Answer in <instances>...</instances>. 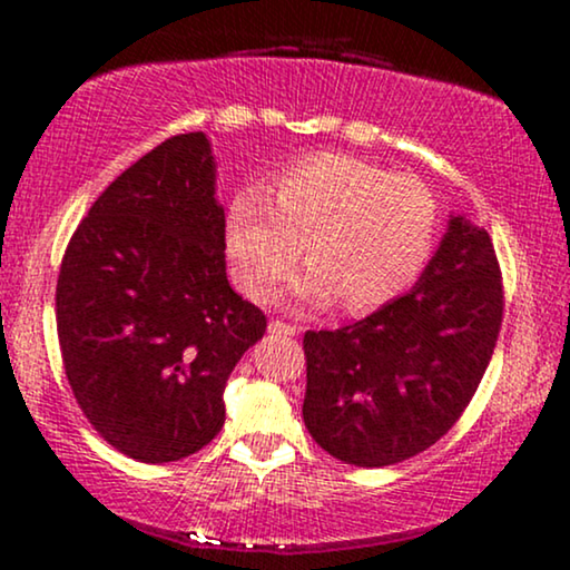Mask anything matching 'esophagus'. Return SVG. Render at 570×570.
<instances>
[{"mask_svg":"<svg viewBox=\"0 0 570 570\" xmlns=\"http://www.w3.org/2000/svg\"><path fill=\"white\" fill-rule=\"evenodd\" d=\"M271 332H273V335L297 337V335H299V326H297V324H286V322H278V318H273V322H271Z\"/></svg>","mask_w":570,"mask_h":570,"instance_id":"34e87169","label":"esophagus"}]
</instances>
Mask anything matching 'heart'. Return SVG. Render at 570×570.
<instances>
[{"label":"heart","instance_id":"1","mask_svg":"<svg viewBox=\"0 0 570 570\" xmlns=\"http://www.w3.org/2000/svg\"><path fill=\"white\" fill-rule=\"evenodd\" d=\"M440 208L412 174L340 153L278 168L267 187H240L225 212V252L235 284L263 299L303 257L294 284L303 303L340 299L348 313L389 303L421 276L434 252Z\"/></svg>","mask_w":570,"mask_h":570}]
</instances>
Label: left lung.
<instances>
[{
    "label": "left lung",
    "instance_id": "obj_1",
    "mask_svg": "<svg viewBox=\"0 0 570 570\" xmlns=\"http://www.w3.org/2000/svg\"><path fill=\"white\" fill-rule=\"evenodd\" d=\"M503 322L493 240L463 217L415 289L340 330H307L303 421L337 461L375 469L442 440L472 402Z\"/></svg>",
    "mask_w": 570,
    "mask_h": 570
}]
</instances>
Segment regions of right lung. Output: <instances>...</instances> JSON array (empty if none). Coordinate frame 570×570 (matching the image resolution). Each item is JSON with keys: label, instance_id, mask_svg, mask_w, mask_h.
Segmentation results:
<instances>
[{"label": "right lung", "instance_id": "obj_1", "mask_svg": "<svg viewBox=\"0 0 570 570\" xmlns=\"http://www.w3.org/2000/svg\"><path fill=\"white\" fill-rule=\"evenodd\" d=\"M63 370L122 455L168 463L225 423V385L267 318L225 273V212L206 136L149 149L77 225L56 284Z\"/></svg>", "mask_w": 570, "mask_h": 570}]
</instances>
